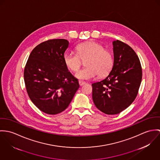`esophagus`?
<instances>
[{"label":"esophagus","mask_w":160,"mask_h":160,"mask_svg":"<svg viewBox=\"0 0 160 160\" xmlns=\"http://www.w3.org/2000/svg\"><path fill=\"white\" fill-rule=\"evenodd\" d=\"M78 83H79V85H80V86H82V85H85V82H83V81H78Z\"/></svg>","instance_id":"34e87169"}]
</instances>
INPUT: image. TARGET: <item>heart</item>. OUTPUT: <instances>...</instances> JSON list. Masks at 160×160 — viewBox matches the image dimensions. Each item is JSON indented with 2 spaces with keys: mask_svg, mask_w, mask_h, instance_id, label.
Wrapping results in <instances>:
<instances>
[{
  "mask_svg": "<svg viewBox=\"0 0 160 160\" xmlns=\"http://www.w3.org/2000/svg\"><path fill=\"white\" fill-rule=\"evenodd\" d=\"M77 53L72 52L64 54L63 59L66 67L71 71H77L82 64V60L85 61L87 68L79 70L75 76L80 80H90L98 75H107L112 69L113 57L112 53L95 42H88L79 44L76 47Z\"/></svg>",
  "mask_w": 160,
  "mask_h": 160,
  "instance_id": "obj_1",
  "label": "heart"
}]
</instances>
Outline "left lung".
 Here are the masks:
<instances>
[{
  "instance_id": "obj_1",
  "label": "left lung",
  "mask_w": 160,
  "mask_h": 160,
  "mask_svg": "<svg viewBox=\"0 0 160 160\" xmlns=\"http://www.w3.org/2000/svg\"><path fill=\"white\" fill-rule=\"evenodd\" d=\"M113 65L109 74L92 83V98L96 107L107 115L120 113L137 96L142 81V68L138 56L127 44L112 42Z\"/></svg>"
}]
</instances>
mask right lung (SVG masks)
<instances>
[{
    "label": "right lung",
    "instance_id": "obj_1",
    "mask_svg": "<svg viewBox=\"0 0 160 160\" xmlns=\"http://www.w3.org/2000/svg\"><path fill=\"white\" fill-rule=\"evenodd\" d=\"M66 39H52L38 45L30 54L24 78L31 101L43 112L56 115L66 110L79 88L78 81L66 67Z\"/></svg>",
    "mask_w": 160,
    "mask_h": 160
}]
</instances>
